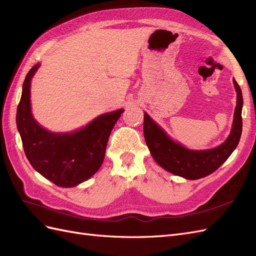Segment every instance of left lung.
<instances>
[{
  "instance_id": "left-lung-1",
  "label": "left lung",
  "mask_w": 256,
  "mask_h": 256,
  "mask_svg": "<svg viewBox=\"0 0 256 256\" xmlns=\"http://www.w3.org/2000/svg\"><path fill=\"white\" fill-rule=\"evenodd\" d=\"M237 92L233 127L226 142L206 150H191L174 142L166 131L160 128L147 113H144V138L152 158L157 164L177 176L187 180H198L214 173L228 160L237 147L242 131V92L236 80H233Z\"/></svg>"
}]
</instances>
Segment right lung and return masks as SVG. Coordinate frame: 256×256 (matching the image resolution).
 <instances>
[{
    "mask_svg": "<svg viewBox=\"0 0 256 256\" xmlns=\"http://www.w3.org/2000/svg\"><path fill=\"white\" fill-rule=\"evenodd\" d=\"M40 64L28 72L17 109V128L30 164L58 187L70 188L88 180L102 166L108 140L122 109L106 113L70 134L46 130L30 112V80Z\"/></svg>",
    "mask_w": 256,
    "mask_h": 256,
    "instance_id": "add662e5",
    "label": "right lung"
}]
</instances>
